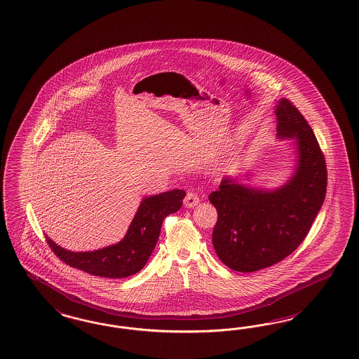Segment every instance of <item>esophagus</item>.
I'll return each mask as SVG.
<instances>
[{"label": "esophagus", "mask_w": 359, "mask_h": 359, "mask_svg": "<svg viewBox=\"0 0 359 359\" xmlns=\"http://www.w3.org/2000/svg\"><path fill=\"white\" fill-rule=\"evenodd\" d=\"M198 202H199V197H198L196 191H187L185 199H184V205L186 208H194L197 206Z\"/></svg>", "instance_id": "obj_1"}]
</instances>
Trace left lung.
<instances>
[{"label":"left lung","instance_id":"left-lung-1","mask_svg":"<svg viewBox=\"0 0 359 359\" xmlns=\"http://www.w3.org/2000/svg\"><path fill=\"white\" fill-rule=\"evenodd\" d=\"M275 112L278 139L297 142V166L290 181L268 191L224 177L208 196L218 212L212 231L215 252L238 272H255L290 256L324 203L326 162L312 128L288 99H281Z\"/></svg>","mask_w":359,"mask_h":359}]
</instances>
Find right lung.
<instances>
[{"label":"right lung","mask_w":359,"mask_h":359,"mask_svg":"<svg viewBox=\"0 0 359 359\" xmlns=\"http://www.w3.org/2000/svg\"><path fill=\"white\" fill-rule=\"evenodd\" d=\"M185 196L184 190H170L158 196L144 198L124 239L102 250L72 252L59 247L46 236L47 244L63 263L93 276L108 278L132 276L147 264L158 241L162 222L169 214L181 208Z\"/></svg>","instance_id":"right-lung-1"}]
</instances>
